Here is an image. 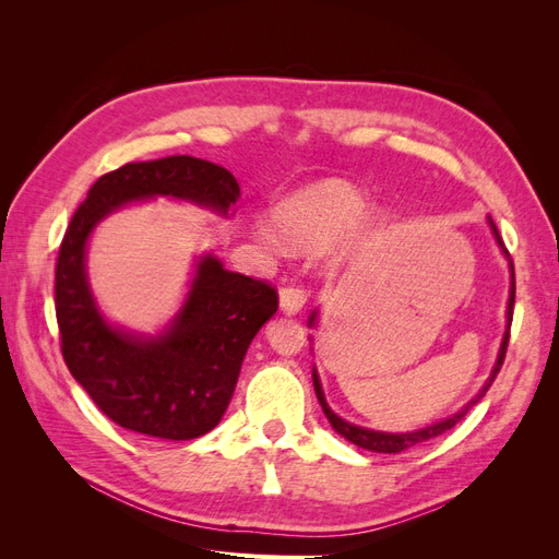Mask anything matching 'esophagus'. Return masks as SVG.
I'll return each instance as SVG.
<instances>
[{
    "label": "esophagus",
    "mask_w": 559,
    "mask_h": 559,
    "mask_svg": "<svg viewBox=\"0 0 559 559\" xmlns=\"http://www.w3.org/2000/svg\"><path fill=\"white\" fill-rule=\"evenodd\" d=\"M306 300H308V292L298 284H286L280 289V306L286 314L300 312L302 306H306Z\"/></svg>",
    "instance_id": "1"
}]
</instances>
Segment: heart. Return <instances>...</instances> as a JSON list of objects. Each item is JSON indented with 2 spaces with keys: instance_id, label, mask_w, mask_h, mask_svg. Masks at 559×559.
Returning a JSON list of instances; mask_svg holds the SVG:
<instances>
[{
  "instance_id": "obj_1",
  "label": "heart",
  "mask_w": 559,
  "mask_h": 559,
  "mask_svg": "<svg viewBox=\"0 0 559 559\" xmlns=\"http://www.w3.org/2000/svg\"><path fill=\"white\" fill-rule=\"evenodd\" d=\"M366 205L364 193L343 179L306 186L275 210L280 240L292 249H310L354 224Z\"/></svg>"
}]
</instances>
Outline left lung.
Wrapping results in <instances>:
<instances>
[{"label": "left lung", "mask_w": 559, "mask_h": 559, "mask_svg": "<svg viewBox=\"0 0 559 559\" xmlns=\"http://www.w3.org/2000/svg\"><path fill=\"white\" fill-rule=\"evenodd\" d=\"M489 226H492L495 238H497V242H499L501 249H503V242H501V238H499V230H497V226H495V222H492V216H489ZM503 251H506V249H503ZM506 253H509V251H506ZM513 306H515V270H513V263H511V296H509V310H506V319H509V329H506V333H503L501 349H499L497 364H495V368H492V376L487 378L485 386L480 389V394L466 403L464 411H460V413L448 417V419L436 421V425H431V427H425V429H419V431H411V433H382V431H370V429H364V427H354V425H349V421L337 417V415L329 408V403H326V399H324V392H321V384H319L317 373H312L317 399H319V403H321V411H324V415L329 417L331 427H333L337 433H341L343 438H347L349 443L359 445V448H364V450H370V452H384V454L403 452V450H408V448H413V445H417V443L429 441V438H436V436H441V433L450 431V429L456 425V421H460V419L473 408V405H476V403L485 396V392H487L489 386H492L497 373L501 370V364H503V359H506V349H509L511 321H513ZM314 317H317V312H312V317H310V326L314 324Z\"/></svg>", "instance_id": "left-lung-1"}]
</instances>
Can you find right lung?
<instances>
[{
  "instance_id": "obj_1",
  "label": "right lung",
  "mask_w": 559,
  "mask_h": 559,
  "mask_svg": "<svg viewBox=\"0 0 559 559\" xmlns=\"http://www.w3.org/2000/svg\"><path fill=\"white\" fill-rule=\"evenodd\" d=\"M173 195L228 214L240 186L222 165L193 156L126 163L99 177L64 230L56 263L60 349L74 380L118 427L167 441L212 431L233 399L249 343L277 312L263 280L202 257L173 326L144 337L109 326L86 277V242L126 202Z\"/></svg>"
}]
</instances>
